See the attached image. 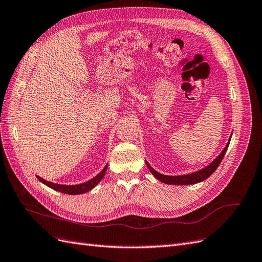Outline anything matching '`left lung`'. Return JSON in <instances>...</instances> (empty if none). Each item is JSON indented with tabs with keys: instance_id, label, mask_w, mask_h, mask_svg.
I'll return each instance as SVG.
<instances>
[{
	"instance_id": "8db88e82",
	"label": "left lung",
	"mask_w": 262,
	"mask_h": 262,
	"mask_svg": "<svg viewBox=\"0 0 262 262\" xmlns=\"http://www.w3.org/2000/svg\"><path fill=\"white\" fill-rule=\"evenodd\" d=\"M229 142H231V138H229L227 144L225 145V147L222 150L221 154L214 160L210 165H208L207 167L202 168L201 170H198L195 172H191L188 173V175H181V176H167V175H163V173H160L158 171H156L152 166H150L146 161V166L148 167L149 171L153 173V176L158 179L160 181L164 182V184L167 185H179V186H186V185H193V184H198V182H201L205 179H208L212 173L216 170V168L219 167V165L221 164L222 160L226 153V150L228 148Z\"/></svg>"
}]
</instances>
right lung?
Listing matches in <instances>:
<instances>
[{"label": "right lung", "instance_id": "right-lung-1", "mask_svg": "<svg viewBox=\"0 0 262 262\" xmlns=\"http://www.w3.org/2000/svg\"><path fill=\"white\" fill-rule=\"evenodd\" d=\"M107 168H108V164L105 166L104 168H102V170L98 173V175L90 179L89 181H85V182H83V184H78V185H60V184H55V182L46 180L37 175H36V177L39 179V181H41L43 185L48 186L49 188L55 190V191H60V192L66 193V194H82V193L91 191L93 188H95L99 184V181L104 178L105 173L107 171Z\"/></svg>", "mask_w": 262, "mask_h": 262}]
</instances>
